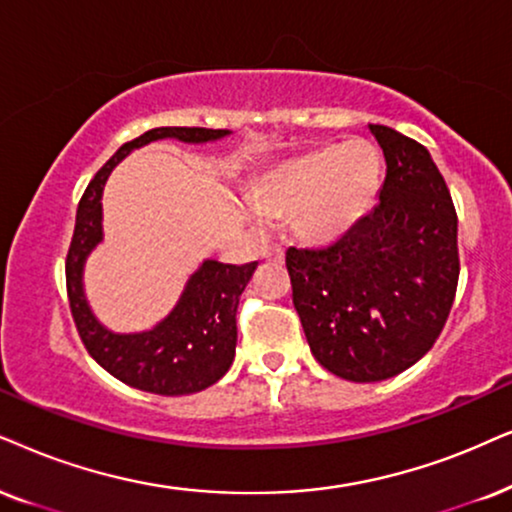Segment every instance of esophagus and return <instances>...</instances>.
Returning <instances> with one entry per match:
<instances>
[{
  "label": "esophagus",
  "mask_w": 512,
  "mask_h": 512,
  "mask_svg": "<svg viewBox=\"0 0 512 512\" xmlns=\"http://www.w3.org/2000/svg\"><path fill=\"white\" fill-rule=\"evenodd\" d=\"M267 257H269V260H274V262H281L283 260V248H281V245H271V248L267 250Z\"/></svg>",
  "instance_id": "34e87169"
}]
</instances>
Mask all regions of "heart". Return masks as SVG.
Masks as SVG:
<instances>
[{
    "label": "heart",
    "instance_id": "heart-1",
    "mask_svg": "<svg viewBox=\"0 0 512 512\" xmlns=\"http://www.w3.org/2000/svg\"><path fill=\"white\" fill-rule=\"evenodd\" d=\"M383 181V160L368 141L354 139L283 160L262 174L248 215H293L295 231L309 241H338L371 212Z\"/></svg>",
    "mask_w": 512,
    "mask_h": 512
}]
</instances>
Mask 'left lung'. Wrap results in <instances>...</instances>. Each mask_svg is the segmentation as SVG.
<instances>
[{"label":"left lung","instance_id":"1","mask_svg":"<svg viewBox=\"0 0 512 512\" xmlns=\"http://www.w3.org/2000/svg\"><path fill=\"white\" fill-rule=\"evenodd\" d=\"M368 129L387 163L378 205L338 243L286 252L314 359L352 383L387 380L428 354L458 286V219L430 151L392 127Z\"/></svg>","mask_w":512,"mask_h":512}]
</instances>
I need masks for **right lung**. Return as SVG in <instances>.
Returning <instances> with one entry per match:
<instances>
[{
    "label": "right lung",
    "mask_w": 512,
    "mask_h": 512,
    "mask_svg": "<svg viewBox=\"0 0 512 512\" xmlns=\"http://www.w3.org/2000/svg\"><path fill=\"white\" fill-rule=\"evenodd\" d=\"M229 134V129L205 127L148 129L139 139L127 141L113 153V158L89 181L77 205L75 234L66 260L70 312L77 333L96 364L129 387L179 397L215 385L234 364L238 300L250 276L255 274L257 262L236 267V264L203 260L189 276L177 304L163 321L148 331L115 333L96 319L84 295V264L103 241V186L115 165L151 141L177 139L184 144H210Z\"/></svg>",
    "instance_id": "1"
}]
</instances>
